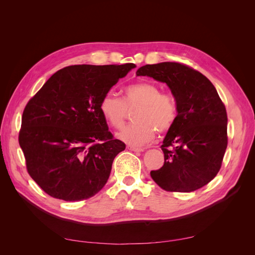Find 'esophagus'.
Here are the masks:
<instances>
[{
    "instance_id": "esophagus-1",
    "label": "esophagus",
    "mask_w": 255,
    "mask_h": 255,
    "mask_svg": "<svg viewBox=\"0 0 255 255\" xmlns=\"http://www.w3.org/2000/svg\"><path fill=\"white\" fill-rule=\"evenodd\" d=\"M128 148L130 151H134V152H142L143 151V149H141V148H136V146H132V145H128Z\"/></svg>"
}]
</instances>
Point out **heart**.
<instances>
[{
    "label": "heart",
    "instance_id": "1",
    "mask_svg": "<svg viewBox=\"0 0 255 255\" xmlns=\"http://www.w3.org/2000/svg\"><path fill=\"white\" fill-rule=\"evenodd\" d=\"M138 107L134 115L136 123L123 128L118 138L132 146H144L156 135V129L165 133L170 129L177 117V106L172 96L160 94V89L150 82L128 85L121 100L109 92L100 102V112L104 120L115 128L125 125L128 110Z\"/></svg>",
    "mask_w": 255,
    "mask_h": 255
}]
</instances>
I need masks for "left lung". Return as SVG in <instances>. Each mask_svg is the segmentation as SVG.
Segmentation results:
<instances>
[{
    "label": "left lung",
    "instance_id": "8db88e82",
    "mask_svg": "<svg viewBox=\"0 0 255 255\" xmlns=\"http://www.w3.org/2000/svg\"><path fill=\"white\" fill-rule=\"evenodd\" d=\"M137 76L165 83L175 100L177 117L161 144L165 163L150 172L168 191L191 192L220 170L227 150L228 117L217 90L206 76L179 63L145 65Z\"/></svg>",
    "mask_w": 255,
    "mask_h": 255
}]
</instances>
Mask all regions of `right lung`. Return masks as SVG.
Listing matches in <instances>:
<instances>
[{
  "label": "right lung",
  "mask_w": 255,
  "mask_h": 255,
  "mask_svg": "<svg viewBox=\"0 0 255 255\" xmlns=\"http://www.w3.org/2000/svg\"><path fill=\"white\" fill-rule=\"evenodd\" d=\"M135 67L69 66L54 73L29 100L19 143L29 175L49 196L81 201L104 187L126 144L114 139L100 102Z\"/></svg>",
  "instance_id": "add662e5"
}]
</instances>
